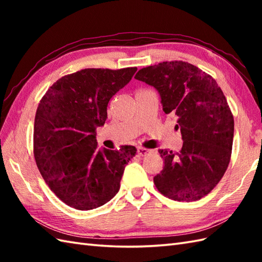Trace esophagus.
Instances as JSON below:
<instances>
[{
    "label": "esophagus",
    "mask_w": 262,
    "mask_h": 262,
    "mask_svg": "<svg viewBox=\"0 0 262 262\" xmlns=\"http://www.w3.org/2000/svg\"><path fill=\"white\" fill-rule=\"evenodd\" d=\"M137 153L142 155V157H145V155L152 153V149H148V148H145V147H138L137 148Z\"/></svg>",
    "instance_id": "34e87169"
}]
</instances>
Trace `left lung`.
Instances as JSON below:
<instances>
[{
  "label": "left lung",
  "mask_w": 262,
  "mask_h": 262,
  "mask_svg": "<svg viewBox=\"0 0 262 262\" xmlns=\"http://www.w3.org/2000/svg\"><path fill=\"white\" fill-rule=\"evenodd\" d=\"M135 79L157 89L164 113L178 117L183 140L179 153L159 149L164 168L154 177L158 190L178 202L205 197L231 160L234 119L223 91L209 74L182 60L147 66Z\"/></svg>",
  "instance_id": "8db88e82"
}]
</instances>
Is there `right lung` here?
I'll return each mask as SVG.
<instances>
[{"mask_svg":"<svg viewBox=\"0 0 262 262\" xmlns=\"http://www.w3.org/2000/svg\"><path fill=\"white\" fill-rule=\"evenodd\" d=\"M136 71L81 70L60 77L40 100L33 128L35 160L51 190L71 207H100L119 190L136 148L98 149L96 130L107 119L109 100Z\"/></svg>","mask_w":262,"mask_h":262,"instance_id":"1","label":"right lung"}]
</instances>
